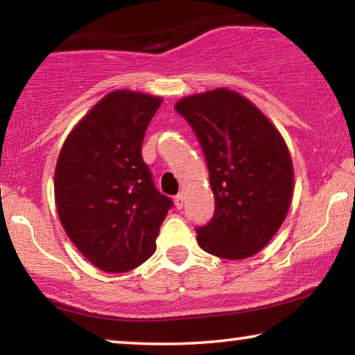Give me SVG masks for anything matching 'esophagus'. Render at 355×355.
Returning <instances> with one entry per match:
<instances>
[{
    "label": "esophagus",
    "instance_id": "esophagus-1",
    "mask_svg": "<svg viewBox=\"0 0 355 355\" xmlns=\"http://www.w3.org/2000/svg\"><path fill=\"white\" fill-rule=\"evenodd\" d=\"M174 205H176V208H179V210H181V208L184 207V196H182V193H178V196L174 197Z\"/></svg>",
    "mask_w": 355,
    "mask_h": 355
}]
</instances>
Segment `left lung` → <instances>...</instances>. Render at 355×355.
<instances>
[{"label":"left lung","mask_w":355,"mask_h":355,"mask_svg":"<svg viewBox=\"0 0 355 355\" xmlns=\"http://www.w3.org/2000/svg\"><path fill=\"white\" fill-rule=\"evenodd\" d=\"M174 108L200 140L216 200L213 220L197 230L198 245L221 259H249L288 215L294 192L288 145L250 100L225 87L184 96Z\"/></svg>","instance_id":"obj_1"}]
</instances>
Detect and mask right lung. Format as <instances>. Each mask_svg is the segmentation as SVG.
Instances as JSON below:
<instances>
[{
  "label": "right lung",
  "instance_id": "1",
  "mask_svg": "<svg viewBox=\"0 0 355 355\" xmlns=\"http://www.w3.org/2000/svg\"><path fill=\"white\" fill-rule=\"evenodd\" d=\"M162 101L110 92L74 125L58 157V216L72 244L106 273H125L153 255L173 205L142 158L145 130Z\"/></svg>",
  "mask_w": 355,
  "mask_h": 355
}]
</instances>
